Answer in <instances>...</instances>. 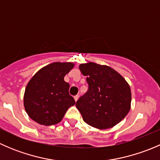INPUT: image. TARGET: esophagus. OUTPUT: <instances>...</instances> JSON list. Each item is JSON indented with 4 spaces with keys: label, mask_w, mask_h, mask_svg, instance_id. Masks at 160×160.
<instances>
[{
    "label": "esophagus",
    "mask_w": 160,
    "mask_h": 160,
    "mask_svg": "<svg viewBox=\"0 0 160 160\" xmlns=\"http://www.w3.org/2000/svg\"><path fill=\"white\" fill-rule=\"evenodd\" d=\"M78 98H79V95H76V96H74V100H75V101H77Z\"/></svg>",
    "instance_id": "obj_1"
}]
</instances>
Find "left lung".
I'll return each mask as SVG.
<instances>
[{
    "mask_svg": "<svg viewBox=\"0 0 160 160\" xmlns=\"http://www.w3.org/2000/svg\"><path fill=\"white\" fill-rule=\"evenodd\" d=\"M87 77L89 88L77 101V108L87 124L108 129L118 124L129 112L132 101L130 86L111 67L95 62L79 66Z\"/></svg>",
    "mask_w": 160,
    "mask_h": 160,
    "instance_id": "1",
    "label": "left lung"
}]
</instances>
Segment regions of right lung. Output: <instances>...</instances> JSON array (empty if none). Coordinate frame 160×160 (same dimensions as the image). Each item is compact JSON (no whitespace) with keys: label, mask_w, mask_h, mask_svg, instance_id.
<instances>
[{"label":"right lung","mask_w":160,"mask_h":160,"mask_svg":"<svg viewBox=\"0 0 160 160\" xmlns=\"http://www.w3.org/2000/svg\"><path fill=\"white\" fill-rule=\"evenodd\" d=\"M73 67V62H52L32 77L24 93L25 111L32 120L46 126L56 125L75 104L69 94L70 84L64 80Z\"/></svg>","instance_id":"obj_1"}]
</instances>
